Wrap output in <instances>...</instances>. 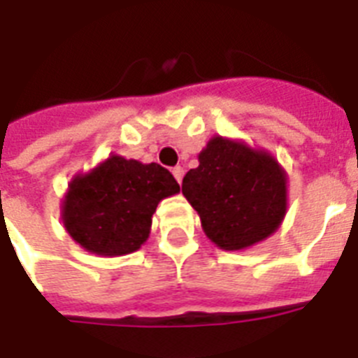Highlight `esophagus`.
Masks as SVG:
<instances>
[{
	"label": "esophagus",
	"instance_id": "obj_1",
	"mask_svg": "<svg viewBox=\"0 0 358 358\" xmlns=\"http://www.w3.org/2000/svg\"><path fill=\"white\" fill-rule=\"evenodd\" d=\"M173 174H174V178H176V182H178V184H182V178H184V169H182L180 165H176V167L173 169Z\"/></svg>",
	"mask_w": 358,
	"mask_h": 358
}]
</instances>
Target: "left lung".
Returning a JSON list of instances; mask_svg holds the SVG:
<instances>
[{"label": "left lung", "mask_w": 358, "mask_h": 358, "mask_svg": "<svg viewBox=\"0 0 358 358\" xmlns=\"http://www.w3.org/2000/svg\"><path fill=\"white\" fill-rule=\"evenodd\" d=\"M182 193L202 229L222 250H245L280 228L287 213V173L264 149L213 136L199 167L184 176Z\"/></svg>", "instance_id": "8db88e82"}]
</instances>
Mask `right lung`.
I'll return each mask as SVG.
<instances>
[{
    "label": "right lung",
    "mask_w": 358,
    "mask_h": 358,
    "mask_svg": "<svg viewBox=\"0 0 358 358\" xmlns=\"http://www.w3.org/2000/svg\"><path fill=\"white\" fill-rule=\"evenodd\" d=\"M176 193L178 182L162 165L112 154L71 178L62 200L64 228L86 252L132 254L149 239L159 202Z\"/></svg>",
    "instance_id": "right-lung-1"
}]
</instances>
